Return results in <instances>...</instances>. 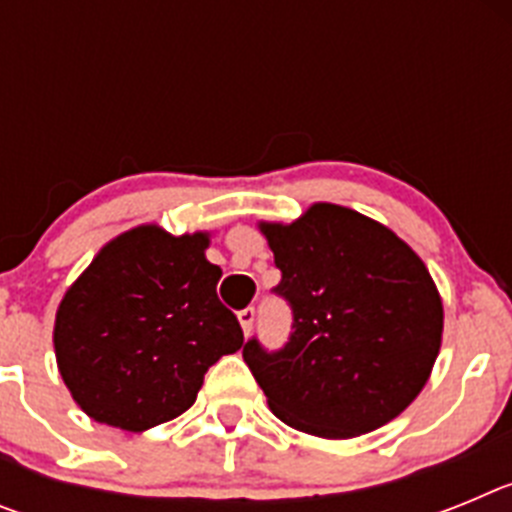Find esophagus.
I'll use <instances>...</instances> for the list:
<instances>
[{
	"mask_svg": "<svg viewBox=\"0 0 512 512\" xmlns=\"http://www.w3.org/2000/svg\"><path fill=\"white\" fill-rule=\"evenodd\" d=\"M238 320H241V328H243V333H251V328H253V323H256V310H253V307H246V310H241L238 312Z\"/></svg>",
	"mask_w": 512,
	"mask_h": 512,
	"instance_id": "1",
	"label": "esophagus"
}]
</instances>
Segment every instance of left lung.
I'll use <instances>...</instances> for the list:
<instances>
[{"label": "left lung", "instance_id": "left-lung-1", "mask_svg": "<svg viewBox=\"0 0 512 512\" xmlns=\"http://www.w3.org/2000/svg\"><path fill=\"white\" fill-rule=\"evenodd\" d=\"M292 310L277 351L253 336L243 361L271 413L320 438L369 433L408 408L441 348L443 307L431 274L392 230L338 205L292 225L264 223Z\"/></svg>", "mask_w": 512, "mask_h": 512}]
</instances>
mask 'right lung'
<instances>
[{"mask_svg": "<svg viewBox=\"0 0 512 512\" xmlns=\"http://www.w3.org/2000/svg\"><path fill=\"white\" fill-rule=\"evenodd\" d=\"M207 243L205 233L140 225L107 243L66 292L53 343L89 418L133 433L166 423L192 408L207 369L243 346Z\"/></svg>", "mask_w": 512, "mask_h": 512, "instance_id": "obj_1", "label": "right lung"}]
</instances>
